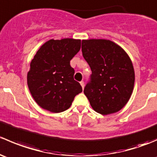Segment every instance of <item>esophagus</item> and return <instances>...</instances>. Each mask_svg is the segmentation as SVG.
I'll use <instances>...</instances> for the list:
<instances>
[{
	"label": "esophagus",
	"mask_w": 157,
	"mask_h": 157,
	"mask_svg": "<svg viewBox=\"0 0 157 157\" xmlns=\"http://www.w3.org/2000/svg\"><path fill=\"white\" fill-rule=\"evenodd\" d=\"M80 85H81V86H82V88H84V82L83 81H80Z\"/></svg>",
	"instance_id": "34e87169"
}]
</instances>
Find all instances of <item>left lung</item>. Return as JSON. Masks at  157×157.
Returning <instances> with one entry per match:
<instances>
[{
	"label": "left lung",
	"instance_id": "8db88e82",
	"mask_svg": "<svg viewBox=\"0 0 157 157\" xmlns=\"http://www.w3.org/2000/svg\"><path fill=\"white\" fill-rule=\"evenodd\" d=\"M82 53L92 71L83 90L92 108L104 115L121 110L132 94L135 79L128 54L106 39L82 40Z\"/></svg>",
	"mask_w": 157,
	"mask_h": 157
}]
</instances>
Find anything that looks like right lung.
Returning <instances> with one entry per match:
<instances>
[{
	"label": "right lung",
	"mask_w": 157,
	"mask_h": 157,
	"mask_svg": "<svg viewBox=\"0 0 157 157\" xmlns=\"http://www.w3.org/2000/svg\"><path fill=\"white\" fill-rule=\"evenodd\" d=\"M80 45V39H51L35 55L27 74V84L34 100L42 109L54 113L64 112L82 92L70 65Z\"/></svg>",
	"instance_id": "obj_1"
}]
</instances>
